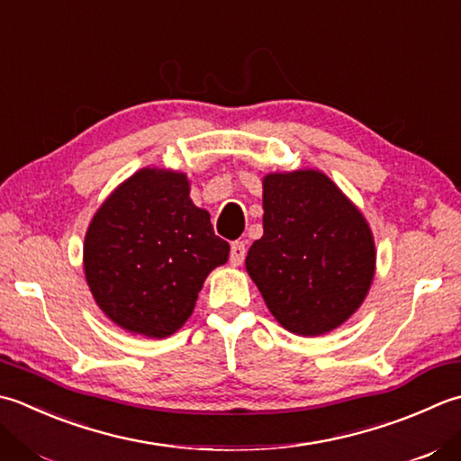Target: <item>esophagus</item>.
Masks as SVG:
<instances>
[{
  "instance_id": "34e87169",
  "label": "esophagus",
  "mask_w": 461,
  "mask_h": 461,
  "mask_svg": "<svg viewBox=\"0 0 461 461\" xmlns=\"http://www.w3.org/2000/svg\"><path fill=\"white\" fill-rule=\"evenodd\" d=\"M246 243L243 241H233L230 249V264L231 266H241L243 259H246Z\"/></svg>"
}]
</instances>
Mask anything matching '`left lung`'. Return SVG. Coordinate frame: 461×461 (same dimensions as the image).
Instances as JSON below:
<instances>
[{"instance_id": "obj_1", "label": "left lung", "mask_w": 461, "mask_h": 461, "mask_svg": "<svg viewBox=\"0 0 461 461\" xmlns=\"http://www.w3.org/2000/svg\"><path fill=\"white\" fill-rule=\"evenodd\" d=\"M248 274L269 312L297 336L341 326L367 295L375 269L364 215L321 171L264 177V236Z\"/></svg>"}]
</instances>
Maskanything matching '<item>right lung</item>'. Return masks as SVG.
I'll return each mask as SVG.
<instances>
[{
	"label": "right lung",
	"mask_w": 461,
	"mask_h": 461,
	"mask_svg": "<svg viewBox=\"0 0 461 461\" xmlns=\"http://www.w3.org/2000/svg\"><path fill=\"white\" fill-rule=\"evenodd\" d=\"M228 256L230 243L213 233L210 213L189 200L185 176L141 169L94 215L84 269L97 305L117 326L167 338Z\"/></svg>",
	"instance_id": "obj_1"
}]
</instances>
